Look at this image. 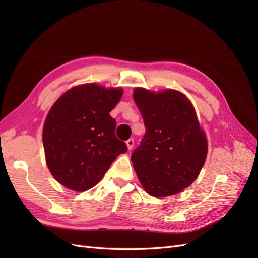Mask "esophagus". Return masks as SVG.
Segmentation results:
<instances>
[{
    "instance_id": "esophagus-1",
    "label": "esophagus",
    "mask_w": 258,
    "mask_h": 258,
    "mask_svg": "<svg viewBox=\"0 0 258 258\" xmlns=\"http://www.w3.org/2000/svg\"><path fill=\"white\" fill-rule=\"evenodd\" d=\"M126 144H127V146H128V150H131V148L134 147V145H135V141H134V139H129V140H127Z\"/></svg>"
}]
</instances>
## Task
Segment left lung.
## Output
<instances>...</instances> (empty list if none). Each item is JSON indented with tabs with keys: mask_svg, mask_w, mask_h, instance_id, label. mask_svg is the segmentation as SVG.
I'll return each instance as SVG.
<instances>
[{
	"mask_svg": "<svg viewBox=\"0 0 258 258\" xmlns=\"http://www.w3.org/2000/svg\"><path fill=\"white\" fill-rule=\"evenodd\" d=\"M134 99L146 129L131 155L140 183L155 197L181 192L198 177L208 153L191 102L173 89L136 88Z\"/></svg>",
	"mask_w": 258,
	"mask_h": 258,
	"instance_id": "8db88e82",
	"label": "left lung"
}]
</instances>
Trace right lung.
I'll return each instance as SVG.
<instances>
[{
	"mask_svg": "<svg viewBox=\"0 0 258 258\" xmlns=\"http://www.w3.org/2000/svg\"><path fill=\"white\" fill-rule=\"evenodd\" d=\"M121 96V88L91 83L68 90L52 105L44 123L43 144L48 169L60 184L88 190L117 156L127 152L110 115Z\"/></svg>",
	"mask_w": 258,
	"mask_h": 258,
	"instance_id": "add662e5",
	"label": "right lung"
}]
</instances>
